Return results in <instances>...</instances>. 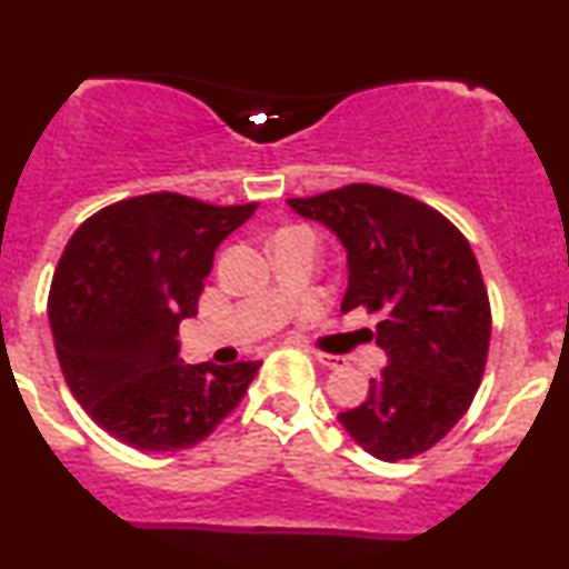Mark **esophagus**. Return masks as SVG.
I'll return each mask as SVG.
<instances>
[{
    "label": "esophagus",
    "instance_id": "34e87169",
    "mask_svg": "<svg viewBox=\"0 0 569 569\" xmlns=\"http://www.w3.org/2000/svg\"><path fill=\"white\" fill-rule=\"evenodd\" d=\"M313 360L325 365V368H340V365L346 362L343 357H338V355H327V351H313Z\"/></svg>",
    "mask_w": 569,
    "mask_h": 569
}]
</instances>
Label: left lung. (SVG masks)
I'll list each match as a JSON object with an SVG mask.
<instances>
[{"mask_svg":"<svg viewBox=\"0 0 569 569\" xmlns=\"http://www.w3.org/2000/svg\"><path fill=\"white\" fill-rule=\"evenodd\" d=\"M289 207L346 248L340 310L381 316L376 343L387 368L340 422L373 458L420 456L456 428L486 370L490 302L469 239L433 207L379 184H346Z\"/></svg>","mask_w":569,"mask_h":569,"instance_id":"obj_1","label":"left lung"}]
</instances>
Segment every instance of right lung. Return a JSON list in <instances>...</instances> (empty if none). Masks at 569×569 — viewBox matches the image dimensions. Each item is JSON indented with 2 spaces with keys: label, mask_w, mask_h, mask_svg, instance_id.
<instances>
[{
  "label": "right lung",
  "mask_w": 569,
  "mask_h": 569,
  "mask_svg": "<svg viewBox=\"0 0 569 569\" xmlns=\"http://www.w3.org/2000/svg\"><path fill=\"white\" fill-rule=\"evenodd\" d=\"M259 204L179 193L117 201L83 220L51 280L48 321L70 392L122 445L174 452L237 409L261 362L184 365L179 321L199 310L218 244Z\"/></svg>",
  "instance_id": "add662e5"
}]
</instances>
